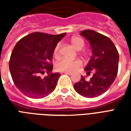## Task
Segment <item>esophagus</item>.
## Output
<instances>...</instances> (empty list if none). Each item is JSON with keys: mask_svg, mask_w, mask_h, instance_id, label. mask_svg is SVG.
I'll return each instance as SVG.
<instances>
[{"mask_svg": "<svg viewBox=\"0 0 131 131\" xmlns=\"http://www.w3.org/2000/svg\"><path fill=\"white\" fill-rule=\"evenodd\" d=\"M63 73L65 74H67V75H69V76L72 75V73H71V72H63Z\"/></svg>", "mask_w": 131, "mask_h": 131, "instance_id": "1", "label": "esophagus"}]
</instances>
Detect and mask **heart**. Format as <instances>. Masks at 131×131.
Instances as JSON below:
<instances>
[{"label":"heart","instance_id":"obj_1","mask_svg":"<svg viewBox=\"0 0 131 131\" xmlns=\"http://www.w3.org/2000/svg\"><path fill=\"white\" fill-rule=\"evenodd\" d=\"M71 43L77 50H81L85 46L84 40L81 38L73 37L71 39ZM59 46L57 45L54 50V55L58 54ZM82 66V61L80 60H70L68 58H62L56 64V69L63 72H74Z\"/></svg>","mask_w":131,"mask_h":131}]
</instances>
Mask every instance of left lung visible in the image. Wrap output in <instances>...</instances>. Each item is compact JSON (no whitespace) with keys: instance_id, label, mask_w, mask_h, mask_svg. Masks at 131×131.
<instances>
[{"instance_id":"left-lung-1","label":"left lung","mask_w":131,"mask_h":131,"mask_svg":"<svg viewBox=\"0 0 131 131\" xmlns=\"http://www.w3.org/2000/svg\"><path fill=\"white\" fill-rule=\"evenodd\" d=\"M81 36L91 45L92 56L85 67L87 74L94 72L87 81L81 76V80L74 85V90L85 97H95L110 88L114 81L118 67V52L110 38L93 30L81 31Z\"/></svg>"}]
</instances>
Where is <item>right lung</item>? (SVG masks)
I'll list each match as a JSON object with an SVG mask.
<instances>
[{
	"label": "right lung",
	"mask_w": 131,
	"mask_h": 131,
	"mask_svg": "<svg viewBox=\"0 0 131 131\" xmlns=\"http://www.w3.org/2000/svg\"><path fill=\"white\" fill-rule=\"evenodd\" d=\"M66 34L34 32L17 43L10 56L9 68L15 85L24 95L43 98L55 89L60 74L52 73L50 62L57 43ZM45 72L48 75L40 77Z\"/></svg>",
	"instance_id": "right-lung-1"
}]
</instances>
